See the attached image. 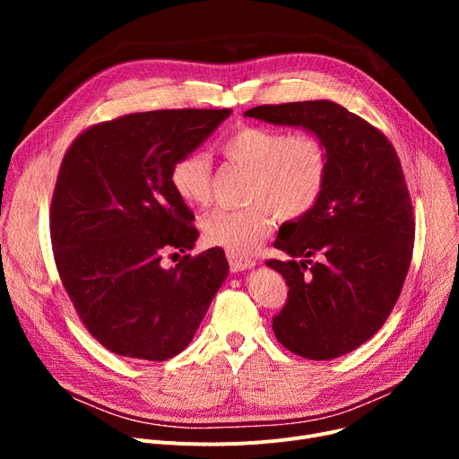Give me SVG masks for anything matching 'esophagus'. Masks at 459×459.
I'll list each match as a JSON object with an SVG mask.
<instances>
[{"label":"esophagus","instance_id":"esophagus-1","mask_svg":"<svg viewBox=\"0 0 459 459\" xmlns=\"http://www.w3.org/2000/svg\"><path fill=\"white\" fill-rule=\"evenodd\" d=\"M227 256H229V264H230V272H234V273L246 272V270H251L256 266V260H253V258H246V256H239L234 253H227Z\"/></svg>","mask_w":459,"mask_h":459}]
</instances>
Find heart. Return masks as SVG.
<instances>
[{"label":"heart","mask_w":459,"mask_h":459,"mask_svg":"<svg viewBox=\"0 0 459 459\" xmlns=\"http://www.w3.org/2000/svg\"><path fill=\"white\" fill-rule=\"evenodd\" d=\"M227 161L251 171L244 210H213L201 220L206 242L234 255L253 253L282 220H299L320 201L329 154L324 141L310 132L288 134L279 128L242 126L220 147ZM171 186L177 197L189 206L210 199L212 161L201 151H189L171 167Z\"/></svg>","instance_id":"obj_1"}]
</instances>
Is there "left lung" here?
Masks as SVG:
<instances>
[{
  "label": "left lung",
  "instance_id": "obj_1",
  "mask_svg": "<svg viewBox=\"0 0 459 459\" xmlns=\"http://www.w3.org/2000/svg\"><path fill=\"white\" fill-rule=\"evenodd\" d=\"M244 115L303 128L325 144L322 197L281 227L273 247L290 260L266 266L288 284V301L273 318L277 341L312 360L342 357L387 320L411 262L413 206L396 151L365 118L331 100L258 106Z\"/></svg>",
  "mask_w": 459,
  "mask_h": 459
}]
</instances>
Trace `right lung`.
Returning <instances> with one entry per match:
<instances>
[{
  "instance_id": "right-lung-1",
  "label": "right lung",
  "mask_w": 459,
  "mask_h": 459,
  "mask_svg": "<svg viewBox=\"0 0 459 459\" xmlns=\"http://www.w3.org/2000/svg\"><path fill=\"white\" fill-rule=\"evenodd\" d=\"M230 113L125 115L85 130L63 158L50 217L57 272L89 333L117 355H178L229 275L220 247L186 255L173 268L161 258L193 249L199 236L171 167Z\"/></svg>"
}]
</instances>
